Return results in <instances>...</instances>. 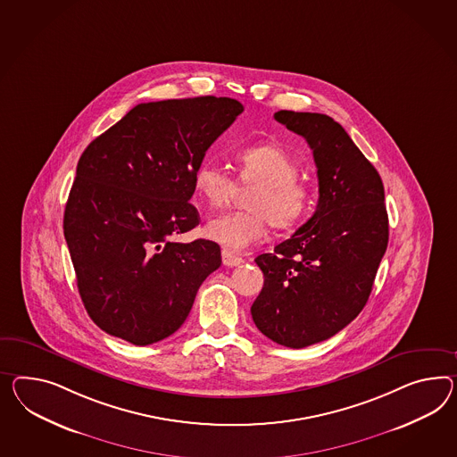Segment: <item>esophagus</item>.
Wrapping results in <instances>:
<instances>
[{"label": "esophagus", "instance_id": "1", "mask_svg": "<svg viewBox=\"0 0 457 457\" xmlns=\"http://www.w3.org/2000/svg\"><path fill=\"white\" fill-rule=\"evenodd\" d=\"M222 262L225 267H237V265H242L244 263V258L235 255L228 250H222Z\"/></svg>", "mask_w": 457, "mask_h": 457}]
</instances>
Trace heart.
Returning <instances> with one entry per match:
<instances>
[{"label": "heart", "mask_w": 457, "mask_h": 457, "mask_svg": "<svg viewBox=\"0 0 457 457\" xmlns=\"http://www.w3.org/2000/svg\"><path fill=\"white\" fill-rule=\"evenodd\" d=\"M240 184H255L246 195V211L228 212L205 225V235L220 245L240 252L258 244L270 223L277 230H290L308 215L313 204L312 188L300 182L298 164L275 145H253L237 154ZM200 200L220 209L234 197L237 182L222 165L204 162L194 174Z\"/></svg>", "instance_id": "b5f03b06"}]
</instances>
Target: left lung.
Returning <instances> with one entry per match:
<instances>
[{
	"label": "left lung",
	"mask_w": 457,
	"mask_h": 457,
	"mask_svg": "<svg viewBox=\"0 0 457 457\" xmlns=\"http://www.w3.org/2000/svg\"><path fill=\"white\" fill-rule=\"evenodd\" d=\"M315 157L318 205L308 222L255 258L263 288L252 318L267 338L304 348L350 325L370 298L389 237L383 180L337 120L278 111Z\"/></svg>",
	"instance_id": "8db88e82"
}]
</instances>
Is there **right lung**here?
Here are the masks:
<instances>
[{"label":"right lung","mask_w":457,"mask_h":457,"mask_svg":"<svg viewBox=\"0 0 457 457\" xmlns=\"http://www.w3.org/2000/svg\"><path fill=\"white\" fill-rule=\"evenodd\" d=\"M244 105L200 96L132 107L82 153L64 211L78 290L94 323L145 346L186 321L220 246L172 242L200 222L194 174Z\"/></svg>","instance_id":"add662e5"}]
</instances>
